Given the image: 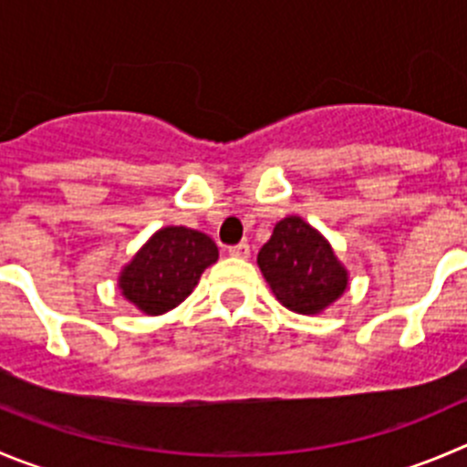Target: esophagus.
I'll use <instances>...</instances> for the list:
<instances>
[{
    "label": "esophagus",
    "mask_w": 467,
    "mask_h": 467,
    "mask_svg": "<svg viewBox=\"0 0 467 467\" xmlns=\"http://www.w3.org/2000/svg\"><path fill=\"white\" fill-rule=\"evenodd\" d=\"M229 256H234V259H247L250 256V245L247 243H238V245L229 247Z\"/></svg>",
    "instance_id": "esophagus-1"
}]
</instances>
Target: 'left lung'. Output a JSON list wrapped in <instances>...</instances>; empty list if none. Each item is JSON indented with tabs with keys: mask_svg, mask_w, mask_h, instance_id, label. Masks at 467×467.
<instances>
[{
	"mask_svg": "<svg viewBox=\"0 0 467 467\" xmlns=\"http://www.w3.org/2000/svg\"><path fill=\"white\" fill-rule=\"evenodd\" d=\"M275 297L296 314H321L348 286L330 243L297 215L279 220L256 256Z\"/></svg>",
	"mask_w": 467,
	"mask_h": 467,
	"instance_id": "8db88e82",
	"label": "left lung"
}]
</instances>
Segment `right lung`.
I'll return each mask as SVG.
<instances>
[{"mask_svg": "<svg viewBox=\"0 0 467 467\" xmlns=\"http://www.w3.org/2000/svg\"><path fill=\"white\" fill-rule=\"evenodd\" d=\"M217 261V245L188 226H164L144 243L119 275L123 297L149 317L179 307L203 270Z\"/></svg>", "mask_w": 467, "mask_h": 467, "instance_id": "add662e5", "label": "right lung"}]
</instances>
